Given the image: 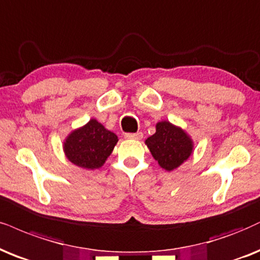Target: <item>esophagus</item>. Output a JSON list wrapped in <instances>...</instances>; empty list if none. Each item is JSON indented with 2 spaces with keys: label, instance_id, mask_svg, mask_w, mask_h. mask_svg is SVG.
Listing matches in <instances>:
<instances>
[{
  "label": "esophagus",
  "instance_id": "obj_1",
  "mask_svg": "<svg viewBox=\"0 0 260 260\" xmlns=\"http://www.w3.org/2000/svg\"><path fill=\"white\" fill-rule=\"evenodd\" d=\"M125 139L129 140H141L142 139V133H136V134H125Z\"/></svg>",
  "mask_w": 260,
  "mask_h": 260
}]
</instances>
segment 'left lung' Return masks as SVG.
Listing matches in <instances>:
<instances>
[{"mask_svg":"<svg viewBox=\"0 0 260 260\" xmlns=\"http://www.w3.org/2000/svg\"><path fill=\"white\" fill-rule=\"evenodd\" d=\"M146 145L153 158L168 171L178 168L193 150V142L187 134L169 121L156 124L155 134L146 140Z\"/></svg>","mask_w":260,"mask_h":260,"instance_id":"1","label":"left lung"}]
</instances>
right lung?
Wrapping results in <instances>:
<instances>
[{"label":"right lung","instance_id":"right-lung-1","mask_svg":"<svg viewBox=\"0 0 260 260\" xmlns=\"http://www.w3.org/2000/svg\"><path fill=\"white\" fill-rule=\"evenodd\" d=\"M118 137L98 120L91 119L81 129L73 131L63 143L67 159L83 169L94 170L104 165Z\"/></svg>","mask_w":260,"mask_h":260}]
</instances>
